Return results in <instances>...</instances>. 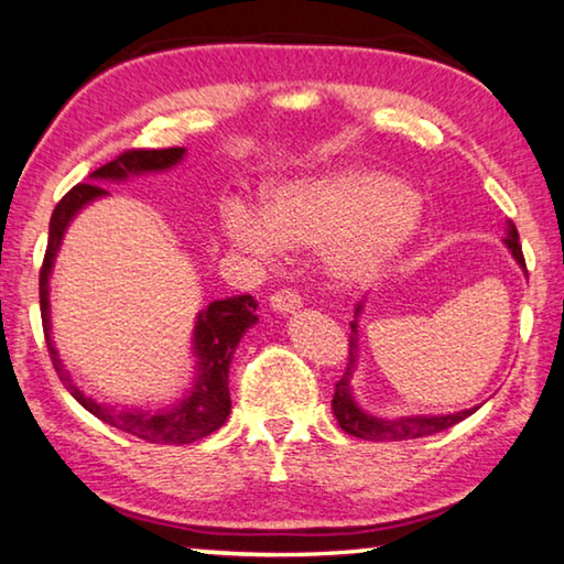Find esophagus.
I'll return each instance as SVG.
<instances>
[{"label": "esophagus", "instance_id": "esophagus-1", "mask_svg": "<svg viewBox=\"0 0 564 564\" xmlns=\"http://www.w3.org/2000/svg\"><path fill=\"white\" fill-rule=\"evenodd\" d=\"M270 305L274 312H284V315H288V312L302 307V297L294 290H280L270 297Z\"/></svg>", "mask_w": 564, "mask_h": 564}]
</instances>
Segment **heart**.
<instances>
[{"mask_svg": "<svg viewBox=\"0 0 564 564\" xmlns=\"http://www.w3.org/2000/svg\"><path fill=\"white\" fill-rule=\"evenodd\" d=\"M419 209L413 192L380 171L345 169L284 181L267 192L262 216L231 206L221 234L231 247L270 259L280 247H323L337 282H366L409 245Z\"/></svg>", "mask_w": 564, "mask_h": 564, "instance_id": "b5f03b06", "label": "heart"}]
</instances>
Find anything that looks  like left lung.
<instances>
[{
	"instance_id": "1",
	"label": "left lung",
	"mask_w": 564,
	"mask_h": 564,
	"mask_svg": "<svg viewBox=\"0 0 564 564\" xmlns=\"http://www.w3.org/2000/svg\"><path fill=\"white\" fill-rule=\"evenodd\" d=\"M505 245L509 247V252L517 259V264L527 272L524 264V254H522V245H519V234L512 221L507 227V239ZM362 305H358L355 315H358ZM350 352H348V362H345V372L343 378L335 383V395H333V413L340 429L345 433H350L355 438H366V441H405V438H421V436H431V433H438L444 429H452L454 423L464 421L466 415H471L476 409H466L462 413H448V415H403V419H376L360 409L355 403L350 380L355 366H358V319L350 323Z\"/></svg>"
}]
</instances>
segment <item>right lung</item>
Here are the masks:
<instances>
[{
    "label": "right lung",
    "mask_w": 564,
    "mask_h": 564,
    "mask_svg": "<svg viewBox=\"0 0 564 564\" xmlns=\"http://www.w3.org/2000/svg\"><path fill=\"white\" fill-rule=\"evenodd\" d=\"M186 149H133L120 153L118 159H112L106 166L95 169L90 173L93 184H77L67 192L59 204L55 206L50 219V237H47V252L45 262L40 270V312H42V327H45V343L47 352L52 358L63 386L70 391L77 403L85 411H90L95 419L106 421L108 426L131 433L149 444H194V441L209 436L216 429L224 426V421L229 419L231 411V398H229V366L231 355L237 350L249 327L257 323V302L252 294H237V297L227 300H214L198 312L196 325H194V352H196V370L198 376L194 380V388L188 391L186 398H181L176 405H171L166 411L149 413V411H116L110 405H102L93 401L90 395H85L80 388L73 383V378L67 376L63 368V360L52 345L50 337V300H47V282L52 264H55L57 249L63 245L67 224L73 221V216L83 209L85 204L95 202V198L108 196L100 181H126L128 176H141V173L151 171H166L184 159Z\"/></svg>",
    "instance_id": "add662e5"
}]
</instances>
